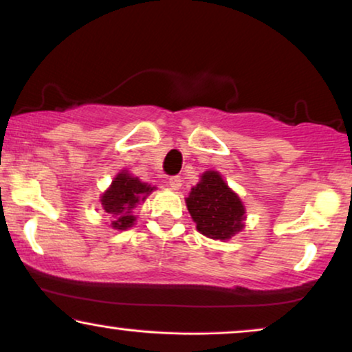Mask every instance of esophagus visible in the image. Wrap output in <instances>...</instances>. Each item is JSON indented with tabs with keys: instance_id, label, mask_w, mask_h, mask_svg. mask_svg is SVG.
I'll use <instances>...</instances> for the list:
<instances>
[{
	"instance_id": "obj_1",
	"label": "esophagus",
	"mask_w": 352,
	"mask_h": 352,
	"mask_svg": "<svg viewBox=\"0 0 352 352\" xmlns=\"http://www.w3.org/2000/svg\"><path fill=\"white\" fill-rule=\"evenodd\" d=\"M167 185L170 186L172 190H179L180 186H182V179L179 175H175V177H170V179L167 180Z\"/></svg>"
}]
</instances>
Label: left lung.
<instances>
[{"mask_svg":"<svg viewBox=\"0 0 352 352\" xmlns=\"http://www.w3.org/2000/svg\"><path fill=\"white\" fill-rule=\"evenodd\" d=\"M196 228L212 240H228L243 228L245 208L217 172L203 173L186 198Z\"/></svg>","mask_w":352,"mask_h":352,"instance_id":"8db88e82","label":"left lung"}]
</instances>
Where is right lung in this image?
Here are the masks:
<instances>
[{"label": "right lung", "mask_w": 352, "mask_h": 352, "mask_svg": "<svg viewBox=\"0 0 352 352\" xmlns=\"http://www.w3.org/2000/svg\"><path fill=\"white\" fill-rule=\"evenodd\" d=\"M153 190L154 186L142 184L137 177H132L127 172L119 173L112 182L111 188L101 198L102 209L112 217V227L117 230H125L133 225L132 209L137 208L140 201L146 199Z\"/></svg>", "instance_id": "1"}]
</instances>
